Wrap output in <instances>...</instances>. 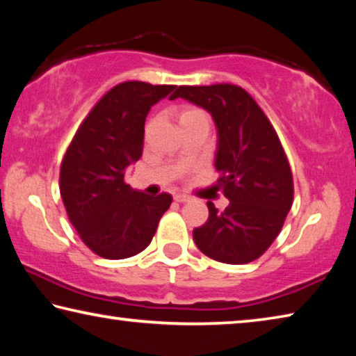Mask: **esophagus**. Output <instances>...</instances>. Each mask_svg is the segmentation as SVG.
Returning <instances> with one entry per match:
<instances>
[{
  "mask_svg": "<svg viewBox=\"0 0 356 356\" xmlns=\"http://www.w3.org/2000/svg\"><path fill=\"white\" fill-rule=\"evenodd\" d=\"M174 201H177V202H188V201H191V196H186V195H176L174 196Z\"/></svg>",
  "mask_w": 356,
  "mask_h": 356,
  "instance_id": "1",
  "label": "esophagus"
}]
</instances>
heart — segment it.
<instances>
[{
	"label": "heart",
	"mask_w": 356,
	"mask_h": 356,
	"mask_svg": "<svg viewBox=\"0 0 356 356\" xmlns=\"http://www.w3.org/2000/svg\"><path fill=\"white\" fill-rule=\"evenodd\" d=\"M196 118H207L206 113L200 108H195V106H186L184 108L182 111H180V120H185V119H196Z\"/></svg>",
	"instance_id": "heart-1"
}]
</instances>
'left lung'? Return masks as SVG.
I'll return each mask as SVG.
<instances>
[{
    "label": "left lung",
    "instance_id": "8db88e82",
    "mask_svg": "<svg viewBox=\"0 0 356 356\" xmlns=\"http://www.w3.org/2000/svg\"><path fill=\"white\" fill-rule=\"evenodd\" d=\"M207 110L218 130L216 188L229 204L207 202L209 220L193 231L197 248L225 264H248L278 237L292 207L293 180L273 125L236 84L179 86L171 95Z\"/></svg>",
    "mask_w": 356,
    "mask_h": 356
}]
</instances>
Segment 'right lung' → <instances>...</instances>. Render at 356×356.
<instances>
[{
    "mask_svg": "<svg viewBox=\"0 0 356 356\" xmlns=\"http://www.w3.org/2000/svg\"><path fill=\"white\" fill-rule=\"evenodd\" d=\"M171 84L125 81L95 105L64 155L59 190L69 220L84 245L105 259L131 257L147 248L172 197L134 191L125 170L141 159L150 106Z\"/></svg>",
    "mask_w": 356,
    "mask_h": 356,
    "instance_id": "add662e5",
    "label": "right lung"
}]
</instances>
